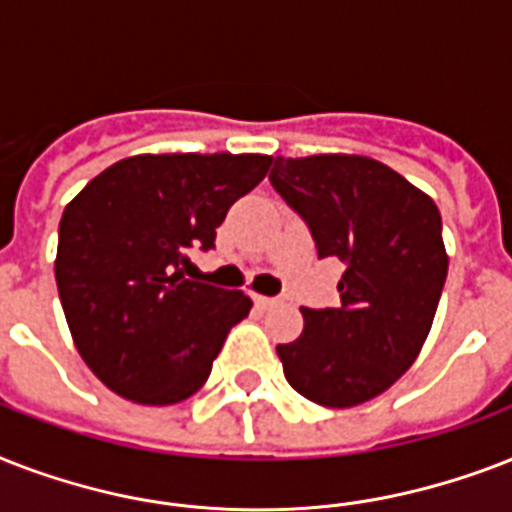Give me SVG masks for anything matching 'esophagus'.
<instances>
[{
    "label": "esophagus",
    "mask_w": 512,
    "mask_h": 512,
    "mask_svg": "<svg viewBox=\"0 0 512 512\" xmlns=\"http://www.w3.org/2000/svg\"><path fill=\"white\" fill-rule=\"evenodd\" d=\"M252 300H255L260 308H273V305H279V297H265V295H252Z\"/></svg>",
    "instance_id": "esophagus-1"
}]
</instances>
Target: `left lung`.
Instances as JSON below:
<instances>
[{"mask_svg":"<svg viewBox=\"0 0 512 512\" xmlns=\"http://www.w3.org/2000/svg\"><path fill=\"white\" fill-rule=\"evenodd\" d=\"M271 183L303 215L319 257L345 265L340 305L300 308L303 335L276 348L284 377L313 404H364L428 340L449 271L441 212L388 164L358 154L279 156Z\"/></svg>","mask_w":512,"mask_h":512,"instance_id":"obj_1","label":"left lung"}]
</instances>
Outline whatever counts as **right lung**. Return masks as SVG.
<instances>
[{"label":"right lung","instance_id":"add662e5","mask_svg":"<svg viewBox=\"0 0 512 512\" xmlns=\"http://www.w3.org/2000/svg\"><path fill=\"white\" fill-rule=\"evenodd\" d=\"M271 164L265 154L127 156L68 201L55 281L76 350L106 388L167 406L207 382L252 300L188 281L183 268Z\"/></svg>","mask_w":512,"mask_h":512}]
</instances>
